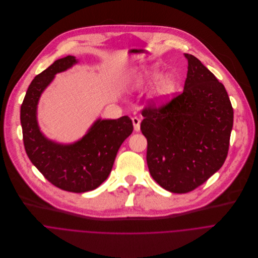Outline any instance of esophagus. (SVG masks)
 Here are the masks:
<instances>
[{"label": "esophagus", "instance_id": "obj_1", "mask_svg": "<svg viewBox=\"0 0 258 258\" xmlns=\"http://www.w3.org/2000/svg\"><path fill=\"white\" fill-rule=\"evenodd\" d=\"M132 123H133V126H134V130L136 132H138L140 130V120L137 117H133L132 118Z\"/></svg>", "mask_w": 258, "mask_h": 258}]
</instances>
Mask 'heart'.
Wrapping results in <instances>:
<instances>
[{"label":"heart","mask_w":258,"mask_h":258,"mask_svg":"<svg viewBox=\"0 0 258 258\" xmlns=\"http://www.w3.org/2000/svg\"><path fill=\"white\" fill-rule=\"evenodd\" d=\"M158 81L153 87V95L158 99L169 98L176 90L177 80L173 74H165L162 76V70L158 66H151L144 69L139 76L140 83H151Z\"/></svg>","instance_id":"1"}]
</instances>
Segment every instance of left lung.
<instances>
[{
	"label": "left lung",
	"instance_id": "left-lung-1",
	"mask_svg": "<svg viewBox=\"0 0 258 258\" xmlns=\"http://www.w3.org/2000/svg\"><path fill=\"white\" fill-rule=\"evenodd\" d=\"M184 56L183 92L160 108H145L140 125L149 173L173 193L194 190L222 168L234 118L225 86L197 58Z\"/></svg>",
	"mask_w": 258,
	"mask_h": 258
}]
</instances>
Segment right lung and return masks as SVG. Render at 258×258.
I'll return each instance as SVG.
<instances>
[{
	"mask_svg": "<svg viewBox=\"0 0 258 258\" xmlns=\"http://www.w3.org/2000/svg\"><path fill=\"white\" fill-rule=\"evenodd\" d=\"M78 63L73 56L59 59L34 77L23 99L20 120L25 151L30 162L56 187L75 193L94 190L109 177L117 152L132 133L128 116L97 119L79 140L62 144L46 138L37 123V104L55 75Z\"/></svg>",
	"mask_w": 258,
	"mask_h": 258,
	"instance_id": "right-lung-1",
	"label": "right lung"
}]
</instances>
